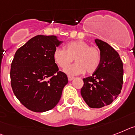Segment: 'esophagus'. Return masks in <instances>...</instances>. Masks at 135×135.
I'll return each mask as SVG.
<instances>
[{"label": "esophagus", "instance_id": "esophagus-1", "mask_svg": "<svg viewBox=\"0 0 135 135\" xmlns=\"http://www.w3.org/2000/svg\"><path fill=\"white\" fill-rule=\"evenodd\" d=\"M68 81H72V80H73L74 79V78L73 77V76H68Z\"/></svg>", "mask_w": 135, "mask_h": 135}]
</instances>
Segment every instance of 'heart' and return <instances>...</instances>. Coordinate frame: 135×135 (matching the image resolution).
Instances as JSON below:
<instances>
[{
    "label": "heart",
    "instance_id": "1",
    "mask_svg": "<svg viewBox=\"0 0 135 135\" xmlns=\"http://www.w3.org/2000/svg\"><path fill=\"white\" fill-rule=\"evenodd\" d=\"M54 63L61 68H65L73 61L76 63L65 70L70 75L85 73L92 74L100 65L101 56L95 47H90L85 41L78 40L68 42L65 50L57 47L53 52Z\"/></svg>",
    "mask_w": 135,
    "mask_h": 135
}]
</instances>
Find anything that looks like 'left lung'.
Segmentation results:
<instances>
[{"label":"left lung","instance_id":"1","mask_svg":"<svg viewBox=\"0 0 135 135\" xmlns=\"http://www.w3.org/2000/svg\"><path fill=\"white\" fill-rule=\"evenodd\" d=\"M94 42L100 50L101 61L92 76L84 78L81 94L89 107L101 108L110 105L121 92L123 63L119 54L109 44L99 39Z\"/></svg>","mask_w":135,"mask_h":135}]
</instances>
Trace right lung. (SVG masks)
Here are the masks:
<instances>
[{"instance_id": "1", "label": "right lung", "mask_w": 135, "mask_h": 135, "mask_svg": "<svg viewBox=\"0 0 135 135\" xmlns=\"http://www.w3.org/2000/svg\"><path fill=\"white\" fill-rule=\"evenodd\" d=\"M63 41L56 36L37 35L18 49L10 70L11 85L22 104L36 112H43L57 105L66 74L59 71L53 52Z\"/></svg>"}]
</instances>
